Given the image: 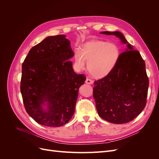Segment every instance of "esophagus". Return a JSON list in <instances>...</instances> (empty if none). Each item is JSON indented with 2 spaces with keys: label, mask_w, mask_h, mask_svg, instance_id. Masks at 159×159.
<instances>
[{
  "label": "esophagus",
  "mask_w": 159,
  "mask_h": 159,
  "mask_svg": "<svg viewBox=\"0 0 159 159\" xmlns=\"http://www.w3.org/2000/svg\"><path fill=\"white\" fill-rule=\"evenodd\" d=\"M85 83L91 85V84H93V81L92 80L89 79V78H87V79H86V80H85Z\"/></svg>",
  "instance_id": "obj_1"
}]
</instances>
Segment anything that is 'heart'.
Masks as SVG:
<instances>
[{"label": "heart", "mask_w": 159, "mask_h": 159, "mask_svg": "<svg viewBox=\"0 0 159 159\" xmlns=\"http://www.w3.org/2000/svg\"><path fill=\"white\" fill-rule=\"evenodd\" d=\"M120 50L113 43L93 40L84 43L81 50H75L74 60L77 69H84L85 61L89 73L94 78L101 79L108 75L117 66Z\"/></svg>", "instance_id": "obj_1"}]
</instances>
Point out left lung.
<instances>
[{
    "label": "left lung",
    "instance_id": "8db88e82",
    "mask_svg": "<svg viewBox=\"0 0 159 159\" xmlns=\"http://www.w3.org/2000/svg\"><path fill=\"white\" fill-rule=\"evenodd\" d=\"M100 33L119 38L123 44H127V48L120 54L113 70L94 82L93 94L96 109L99 116L107 121L126 123L137 117L147 103L148 78L145 61L121 32Z\"/></svg>",
    "mask_w": 159,
    "mask_h": 159
}]
</instances>
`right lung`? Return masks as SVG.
Instances as JSON below:
<instances>
[{
	"mask_svg": "<svg viewBox=\"0 0 159 159\" xmlns=\"http://www.w3.org/2000/svg\"><path fill=\"white\" fill-rule=\"evenodd\" d=\"M65 35L46 38L32 47L22 66L20 91L26 112L42 125L57 127L74 113L85 76L75 74L74 56Z\"/></svg>",
	"mask_w": 159,
	"mask_h": 159,
	"instance_id": "add662e5",
	"label": "right lung"
}]
</instances>
